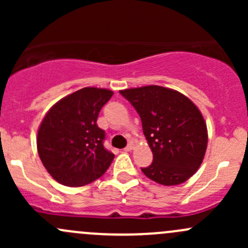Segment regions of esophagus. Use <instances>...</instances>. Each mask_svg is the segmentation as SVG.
Segmentation results:
<instances>
[{"label": "esophagus", "instance_id": "esophagus-1", "mask_svg": "<svg viewBox=\"0 0 248 248\" xmlns=\"http://www.w3.org/2000/svg\"><path fill=\"white\" fill-rule=\"evenodd\" d=\"M133 147H134V145L132 144V142H129V144L124 147V151H132V150H133Z\"/></svg>", "mask_w": 248, "mask_h": 248}]
</instances>
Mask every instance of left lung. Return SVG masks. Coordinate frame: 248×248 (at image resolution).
<instances>
[{
	"mask_svg": "<svg viewBox=\"0 0 248 248\" xmlns=\"http://www.w3.org/2000/svg\"><path fill=\"white\" fill-rule=\"evenodd\" d=\"M120 93L139 114L154 155L151 166L141 171L164 186L187 181L201 167L207 146L206 124L196 104L180 92L157 85Z\"/></svg>",
	"mask_w": 248,
	"mask_h": 248,
	"instance_id": "1",
	"label": "left lung"
}]
</instances>
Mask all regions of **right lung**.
I'll use <instances>...</instances> for the list:
<instances>
[{
	"instance_id": "right-lung-1",
	"label": "right lung",
	"mask_w": 248,
	"mask_h": 248,
	"mask_svg": "<svg viewBox=\"0 0 248 248\" xmlns=\"http://www.w3.org/2000/svg\"><path fill=\"white\" fill-rule=\"evenodd\" d=\"M114 92L84 87L60 99L38 129L37 149L46 169L61 185L80 187L101 177L114 159L104 147L97 117Z\"/></svg>"
}]
</instances>
